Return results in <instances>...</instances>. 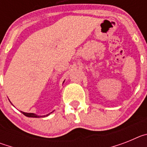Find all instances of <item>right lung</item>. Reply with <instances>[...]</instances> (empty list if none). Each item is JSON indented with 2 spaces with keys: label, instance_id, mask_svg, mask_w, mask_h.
<instances>
[{
  "label": "right lung",
  "instance_id": "add662e5",
  "mask_svg": "<svg viewBox=\"0 0 147 147\" xmlns=\"http://www.w3.org/2000/svg\"><path fill=\"white\" fill-rule=\"evenodd\" d=\"M21 113H22L23 114V115H25L26 116H27V117H32V118H38V117H45V116H48V115H49V114H48V115H42V116H41V115H36V114H34V113H24V112H22L21 111Z\"/></svg>",
  "mask_w": 147,
  "mask_h": 147
}]
</instances>
